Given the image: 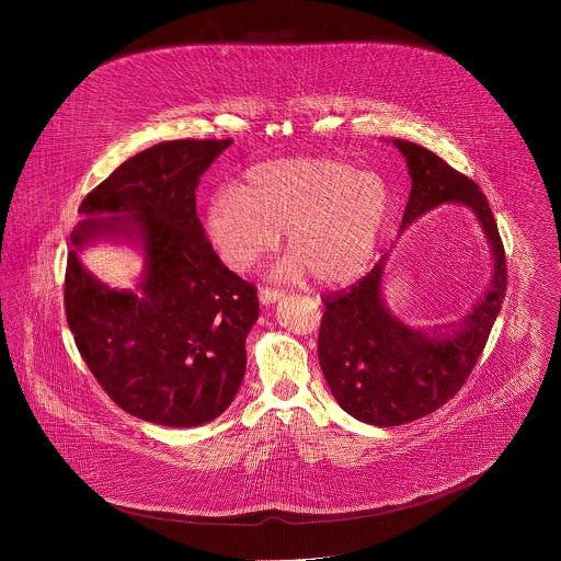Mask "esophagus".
<instances>
[{"label": "esophagus", "mask_w": 561, "mask_h": 561, "mask_svg": "<svg viewBox=\"0 0 561 561\" xmlns=\"http://www.w3.org/2000/svg\"><path fill=\"white\" fill-rule=\"evenodd\" d=\"M282 296H284V293L277 290V288H261V290H259V300H261L263 305H271V302L279 300Z\"/></svg>", "instance_id": "1"}]
</instances>
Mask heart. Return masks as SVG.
<instances>
[{
  "instance_id": "b5f03b06",
  "label": "heart",
  "mask_w": 561,
  "mask_h": 561,
  "mask_svg": "<svg viewBox=\"0 0 561 561\" xmlns=\"http://www.w3.org/2000/svg\"><path fill=\"white\" fill-rule=\"evenodd\" d=\"M391 213V188L347 161L293 158L254 165L238 191H222L206 214L222 261L248 271L271 254L288 229L293 254L279 273L305 271L323 286H343L373 263Z\"/></svg>"
}]
</instances>
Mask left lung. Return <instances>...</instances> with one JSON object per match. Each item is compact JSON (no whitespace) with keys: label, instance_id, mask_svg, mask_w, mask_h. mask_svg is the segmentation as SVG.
Wrapping results in <instances>:
<instances>
[{"label":"left lung","instance_id":"8db88e82","mask_svg":"<svg viewBox=\"0 0 561 561\" xmlns=\"http://www.w3.org/2000/svg\"><path fill=\"white\" fill-rule=\"evenodd\" d=\"M393 142L412 179L401 231L439 204L469 206L492 245L494 273L483 300L453 334L410 328L387 309L380 296L387 256L357 284L321 296V373L339 405L376 427L405 425L453 400L473 373L507 290L505 245L478 183L421 145Z\"/></svg>","mask_w":561,"mask_h":561}]
</instances>
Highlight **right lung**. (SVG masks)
Returning <instances> with one entry per match:
<instances>
[{
    "label": "right lung",
    "mask_w": 561,
    "mask_h": 561,
    "mask_svg": "<svg viewBox=\"0 0 561 561\" xmlns=\"http://www.w3.org/2000/svg\"><path fill=\"white\" fill-rule=\"evenodd\" d=\"M225 140H168L124 161L81 202L67 256L65 313L83 362L111 400L136 419L195 427L240 391L256 288L225 267L195 210V188ZM111 213V217H103ZM99 237L140 240V295L113 291L77 250Z\"/></svg>",
    "instance_id": "1"
}]
</instances>
